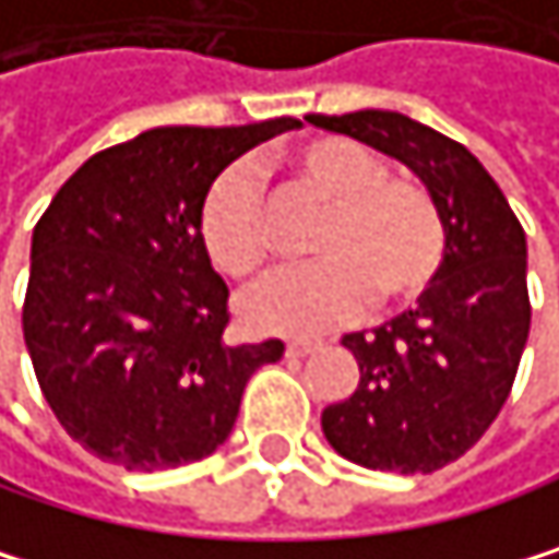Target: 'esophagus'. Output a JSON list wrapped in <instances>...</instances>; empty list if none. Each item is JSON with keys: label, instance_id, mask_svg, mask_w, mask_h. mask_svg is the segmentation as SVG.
Wrapping results in <instances>:
<instances>
[{"label": "esophagus", "instance_id": "1", "mask_svg": "<svg viewBox=\"0 0 559 559\" xmlns=\"http://www.w3.org/2000/svg\"><path fill=\"white\" fill-rule=\"evenodd\" d=\"M317 349H320V343H313V340H289V343H286V356H289V359L310 356V353H317Z\"/></svg>", "mask_w": 559, "mask_h": 559}]
</instances>
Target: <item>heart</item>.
<instances>
[{
  "label": "heart",
  "mask_w": 559,
  "mask_h": 559,
  "mask_svg": "<svg viewBox=\"0 0 559 559\" xmlns=\"http://www.w3.org/2000/svg\"><path fill=\"white\" fill-rule=\"evenodd\" d=\"M299 189L323 206L306 253L317 263L283 273L242 299V323L257 333L320 336L353 323L370 306L420 299L447 260V226L430 189L386 176L362 143L320 135L286 156ZM200 242L229 280L249 283L270 266L260 179L249 166L223 169L200 206Z\"/></svg>",
  "instance_id": "obj_1"
}]
</instances>
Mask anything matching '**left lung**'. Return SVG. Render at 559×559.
Wrapping results in <instances>:
<instances>
[{
  "mask_svg": "<svg viewBox=\"0 0 559 559\" xmlns=\"http://www.w3.org/2000/svg\"><path fill=\"white\" fill-rule=\"evenodd\" d=\"M420 176L447 226V260L416 310L370 336L346 333L353 396L323 409L330 447L367 469L433 473L460 460L503 409L530 333L526 236L484 163L403 112L306 116Z\"/></svg>",
  "mask_w": 559,
  "mask_h": 559,
  "instance_id": "1",
  "label": "left lung"
}]
</instances>
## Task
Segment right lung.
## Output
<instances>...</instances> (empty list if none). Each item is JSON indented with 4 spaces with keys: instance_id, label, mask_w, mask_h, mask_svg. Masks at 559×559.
Instances as JSON below:
<instances>
[{
    "instance_id": "right-lung-1",
    "label": "right lung",
    "mask_w": 559,
    "mask_h": 559,
    "mask_svg": "<svg viewBox=\"0 0 559 559\" xmlns=\"http://www.w3.org/2000/svg\"><path fill=\"white\" fill-rule=\"evenodd\" d=\"M299 119L159 126L82 163L33 229L22 336L66 433L126 469L210 456L280 340L229 346V289L200 206L242 153Z\"/></svg>"
}]
</instances>
